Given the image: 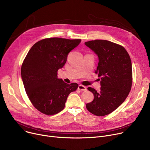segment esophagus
<instances>
[{
	"label": "esophagus",
	"mask_w": 150,
	"mask_h": 150,
	"mask_svg": "<svg viewBox=\"0 0 150 150\" xmlns=\"http://www.w3.org/2000/svg\"><path fill=\"white\" fill-rule=\"evenodd\" d=\"M78 89H79L80 91H86V88L84 86H83V85H79L78 86Z\"/></svg>",
	"instance_id": "1"
}]
</instances>
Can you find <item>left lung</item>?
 Here are the masks:
<instances>
[{
	"label": "left lung",
	"mask_w": 150,
	"mask_h": 150,
	"mask_svg": "<svg viewBox=\"0 0 150 150\" xmlns=\"http://www.w3.org/2000/svg\"><path fill=\"white\" fill-rule=\"evenodd\" d=\"M85 45L98 57L96 70L101 78L100 92L89 87L94 98L86 105L92 114L104 116L113 112L128 97L132 81V64L123 47L106 40L86 42Z\"/></svg>",
	"instance_id": "obj_1"
}]
</instances>
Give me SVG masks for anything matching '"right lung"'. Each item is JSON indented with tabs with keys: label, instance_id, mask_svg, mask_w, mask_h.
Returning a JSON list of instances; mask_svg holds the SVG:
<instances>
[{
	"label": "right lung",
	"instance_id": "right-lung-1",
	"mask_svg": "<svg viewBox=\"0 0 150 150\" xmlns=\"http://www.w3.org/2000/svg\"><path fill=\"white\" fill-rule=\"evenodd\" d=\"M81 39L59 38L44 39L35 43L21 67V76L27 96L39 111L45 115L56 114L64 108L69 93L75 91L77 83L68 84L58 78L69 53Z\"/></svg>",
	"mask_w": 150,
	"mask_h": 150
}]
</instances>
